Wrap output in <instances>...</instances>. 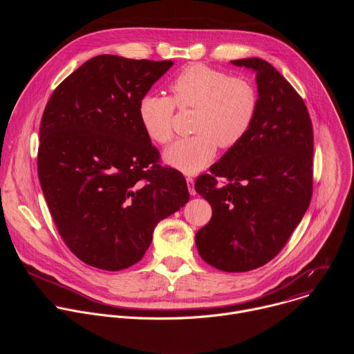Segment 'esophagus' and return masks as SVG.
<instances>
[{"label":"esophagus","instance_id":"34e87169","mask_svg":"<svg viewBox=\"0 0 354 354\" xmlns=\"http://www.w3.org/2000/svg\"><path fill=\"white\" fill-rule=\"evenodd\" d=\"M186 183H187V187H189V193H190L192 196H194V194H196V190H194V179H193L192 176H187V178H186Z\"/></svg>","mask_w":354,"mask_h":354}]
</instances>
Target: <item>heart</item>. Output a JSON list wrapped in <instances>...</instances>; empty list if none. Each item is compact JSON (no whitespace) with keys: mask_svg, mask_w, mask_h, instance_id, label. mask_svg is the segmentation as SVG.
<instances>
[{"mask_svg":"<svg viewBox=\"0 0 354 354\" xmlns=\"http://www.w3.org/2000/svg\"><path fill=\"white\" fill-rule=\"evenodd\" d=\"M171 97L145 93L140 97L137 115L147 137L157 144L174 138L175 106L194 109L190 137L169 147L164 158L176 169L193 175L205 169L216 157L217 147L231 149L239 145L259 111L257 85L243 75L206 66L189 64L169 82Z\"/></svg>","mask_w":354,"mask_h":354,"instance_id":"obj_1","label":"heart"}]
</instances>
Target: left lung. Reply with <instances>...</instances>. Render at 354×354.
<instances>
[{
  "instance_id": "obj_1",
  "label": "left lung",
  "mask_w": 354,
  "mask_h": 354,
  "mask_svg": "<svg viewBox=\"0 0 354 354\" xmlns=\"http://www.w3.org/2000/svg\"><path fill=\"white\" fill-rule=\"evenodd\" d=\"M232 64L257 73L258 116L246 138L194 183L213 209L196 234L197 250L230 273L258 269L284 248L310 206L314 172L313 123L298 92L262 59Z\"/></svg>"
}]
</instances>
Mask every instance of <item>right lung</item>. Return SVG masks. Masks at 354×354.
Listing matches in <instances>:
<instances>
[{
    "mask_svg": "<svg viewBox=\"0 0 354 354\" xmlns=\"http://www.w3.org/2000/svg\"><path fill=\"white\" fill-rule=\"evenodd\" d=\"M172 64L96 56L44 108L39 180L60 236L89 266H133L157 224L189 201L183 175L160 164L137 115L140 97Z\"/></svg>",
    "mask_w": 354,
    "mask_h": 354,
    "instance_id": "1",
    "label": "right lung"
}]
</instances>
